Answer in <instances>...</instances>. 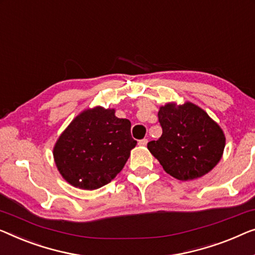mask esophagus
I'll use <instances>...</instances> for the list:
<instances>
[{
	"label": "esophagus",
	"mask_w": 255,
	"mask_h": 255,
	"mask_svg": "<svg viewBox=\"0 0 255 255\" xmlns=\"http://www.w3.org/2000/svg\"><path fill=\"white\" fill-rule=\"evenodd\" d=\"M147 142H148V140L147 139H141V140H139V146H146L147 145Z\"/></svg>",
	"instance_id": "34e87169"
}]
</instances>
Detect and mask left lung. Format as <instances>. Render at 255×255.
I'll use <instances>...</instances> for the list:
<instances>
[{"instance_id": "1", "label": "left lung", "mask_w": 255, "mask_h": 255, "mask_svg": "<svg viewBox=\"0 0 255 255\" xmlns=\"http://www.w3.org/2000/svg\"><path fill=\"white\" fill-rule=\"evenodd\" d=\"M160 139L147 143L164 171L179 180L208 173L222 157L226 136L220 125L194 103L160 107Z\"/></svg>"}]
</instances>
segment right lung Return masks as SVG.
<instances>
[{
  "mask_svg": "<svg viewBox=\"0 0 255 255\" xmlns=\"http://www.w3.org/2000/svg\"><path fill=\"white\" fill-rule=\"evenodd\" d=\"M135 145L130 121L116 117L115 109L95 107L69 124L53 154L66 182L82 190H97L121 172Z\"/></svg>",
  "mask_w": 255,
  "mask_h": 255,
  "instance_id": "obj_1",
  "label": "right lung"
}]
</instances>
